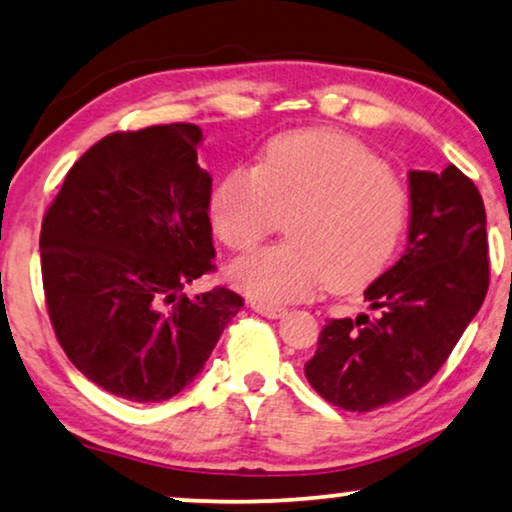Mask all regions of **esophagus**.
Returning <instances> with one entry per match:
<instances>
[{
    "label": "esophagus",
    "instance_id": "34e87169",
    "mask_svg": "<svg viewBox=\"0 0 512 512\" xmlns=\"http://www.w3.org/2000/svg\"><path fill=\"white\" fill-rule=\"evenodd\" d=\"M250 308H253L257 315H264L269 319H278L287 312V308H282V305H271V303H262V301H250Z\"/></svg>",
    "mask_w": 512,
    "mask_h": 512
}]
</instances>
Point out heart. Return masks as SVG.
Listing matches in <instances>:
<instances>
[{
  "mask_svg": "<svg viewBox=\"0 0 512 512\" xmlns=\"http://www.w3.org/2000/svg\"><path fill=\"white\" fill-rule=\"evenodd\" d=\"M292 213L289 241L230 264L227 280L262 303H289L331 285L352 292L375 280L409 223V190L354 137L287 133L257 167H236L213 190V234L250 250Z\"/></svg>",
  "mask_w": 512,
  "mask_h": 512,
  "instance_id": "obj_1",
  "label": "heart"
}]
</instances>
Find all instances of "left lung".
I'll list each match as a JSON object with an SVG mask.
<instances>
[{"mask_svg": "<svg viewBox=\"0 0 512 512\" xmlns=\"http://www.w3.org/2000/svg\"><path fill=\"white\" fill-rule=\"evenodd\" d=\"M404 255L365 289L370 315L331 319L305 377L324 400L372 411L437 375L490 285L483 197L455 165L409 172Z\"/></svg>", "mask_w": 512, "mask_h": 512, "instance_id": "1", "label": "left lung"}]
</instances>
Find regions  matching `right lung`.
<instances>
[{
  "label": "right lung",
  "mask_w": 512,
  "mask_h": 512,
  "mask_svg": "<svg viewBox=\"0 0 512 512\" xmlns=\"http://www.w3.org/2000/svg\"><path fill=\"white\" fill-rule=\"evenodd\" d=\"M195 124L112 133L68 170L41 227L52 329L89 381L149 404L181 393L241 310L227 287L188 299L213 271L211 177Z\"/></svg>",
  "instance_id": "1"
}]
</instances>
